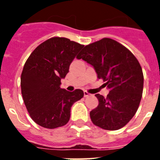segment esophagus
<instances>
[{
    "mask_svg": "<svg viewBox=\"0 0 160 160\" xmlns=\"http://www.w3.org/2000/svg\"><path fill=\"white\" fill-rule=\"evenodd\" d=\"M90 94H89L88 92H87V91H84V97H88V96H90Z\"/></svg>",
    "mask_w": 160,
    "mask_h": 160,
    "instance_id": "1",
    "label": "esophagus"
}]
</instances>
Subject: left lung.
Here are the masks:
<instances>
[{
    "mask_svg": "<svg viewBox=\"0 0 160 160\" xmlns=\"http://www.w3.org/2000/svg\"><path fill=\"white\" fill-rule=\"evenodd\" d=\"M78 58L91 65L110 90L107 98L95 94L98 105L90 113L93 123L108 131L123 128L135 114L142 98L143 74L138 61L111 38L86 46Z\"/></svg>",
    "mask_w": 160,
    "mask_h": 160,
    "instance_id": "1",
    "label": "left lung"
}]
</instances>
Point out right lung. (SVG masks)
Instances as JSON below:
<instances>
[{"instance_id": "add662e5", "label": "right lung", "mask_w": 160, "mask_h": 160, "mask_svg": "<svg viewBox=\"0 0 160 160\" xmlns=\"http://www.w3.org/2000/svg\"><path fill=\"white\" fill-rule=\"evenodd\" d=\"M83 47L68 38H52L25 62L21 77L22 97L31 118L41 127L54 129L66 125L71 107L84 95L79 89L70 92L60 87L61 79Z\"/></svg>"}]
</instances>
